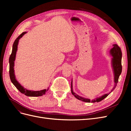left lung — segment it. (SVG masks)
<instances>
[{
	"mask_svg": "<svg viewBox=\"0 0 131 131\" xmlns=\"http://www.w3.org/2000/svg\"><path fill=\"white\" fill-rule=\"evenodd\" d=\"M110 52V54H112V56L113 57V58H112V66H113L114 73V82L115 83V85L114 88L112 90V91L115 89V88H116V85L118 83V78H119L120 75L122 72V65H121L122 51L119 46H118L117 44H114L113 45V47L111 49ZM72 86H72V83H71V91H72V93L73 96H74V97L75 98H77L78 100H81L83 102H88V103L99 102L102 101L103 100H104L105 98H106L109 94V93L105 94L100 97L91 101L90 100H89V99L84 98L78 96V95H77V94H75L73 92Z\"/></svg>",
	"mask_w": 131,
	"mask_h": 131,
	"instance_id": "obj_1",
	"label": "left lung"
}]
</instances>
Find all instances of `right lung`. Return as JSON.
<instances>
[{
    "instance_id": "right-lung-1",
    "label": "right lung",
    "mask_w": 131,
    "mask_h": 131,
    "mask_svg": "<svg viewBox=\"0 0 131 131\" xmlns=\"http://www.w3.org/2000/svg\"><path fill=\"white\" fill-rule=\"evenodd\" d=\"M26 32H23L22 34L19 35L18 38L15 40L13 46V50H12V53L9 57V75L10 80L12 82V83L15 85V86L17 89V90L20 92L21 93L24 94L27 96L29 97H39L41 96L42 95L45 94L46 92H47V91L49 90V88L47 89H44L40 91H30L26 89H25L23 86H22L16 80V79L15 78V73H14V61L15 60L16 57V51L17 50V45L19 39L22 37V36L25 34H26Z\"/></svg>"
}]
</instances>
